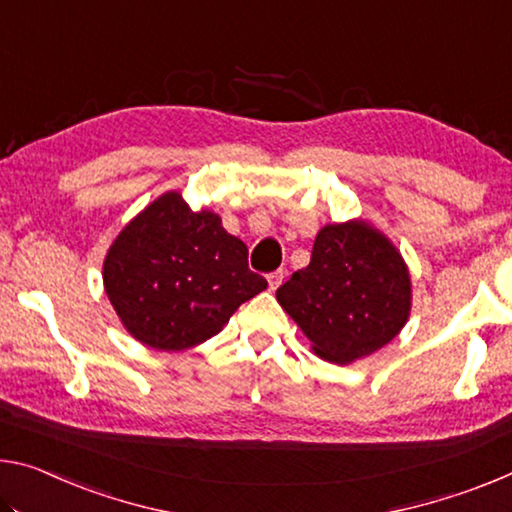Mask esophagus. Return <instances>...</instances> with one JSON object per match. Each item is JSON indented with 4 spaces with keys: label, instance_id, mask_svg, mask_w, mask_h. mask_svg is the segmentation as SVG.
<instances>
[{
    "label": "esophagus",
    "instance_id": "1",
    "mask_svg": "<svg viewBox=\"0 0 512 512\" xmlns=\"http://www.w3.org/2000/svg\"><path fill=\"white\" fill-rule=\"evenodd\" d=\"M282 278H285V271H271L269 275H266V280H269V289H278L282 285Z\"/></svg>",
    "mask_w": 512,
    "mask_h": 512
}]
</instances>
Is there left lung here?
<instances>
[{
  "mask_svg": "<svg viewBox=\"0 0 512 512\" xmlns=\"http://www.w3.org/2000/svg\"><path fill=\"white\" fill-rule=\"evenodd\" d=\"M275 296L319 358L348 364L399 335L410 312V275L383 234L351 221L323 227L310 264Z\"/></svg>",
  "mask_w": 512,
  "mask_h": 512,
  "instance_id": "left-lung-1",
  "label": "left lung"
}]
</instances>
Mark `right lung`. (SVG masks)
<instances>
[{"instance_id":"obj_1","label":"right lung","mask_w":512,"mask_h":512,"mask_svg":"<svg viewBox=\"0 0 512 512\" xmlns=\"http://www.w3.org/2000/svg\"><path fill=\"white\" fill-rule=\"evenodd\" d=\"M104 289L139 342L182 351L214 337L266 280L248 269L246 243L221 218L164 193L113 241Z\"/></svg>"}]
</instances>
